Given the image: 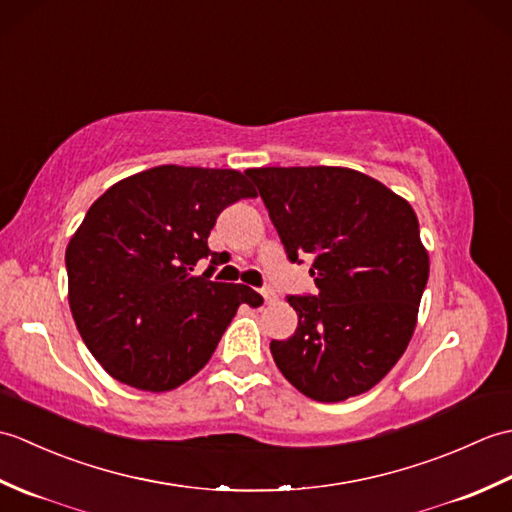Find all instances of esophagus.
I'll use <instances>...</instances> for the list:
<instances>
[{"label":"esophagus","mask_w":512,"mask_h":512,"mask_svg":"<svg viewBox=\"0 0 512 512\" xmlns=\"http://www.w3.org/2000/svg\"><path fill=\"white\" fill-rule=\"evenodd\" d=\"M259 295L264 297V301H266V303L275 301V292H273V288H262V290H259Z\"/></svg>","instance_id":"obj_1"}]
</instances>
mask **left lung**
<instances>
[{"instance_id":"obj_1","label":"left lung","mask_w":512,"mask_h":512,"mask_svg":"<svg viewBox=\"0 0 512 512\" xmlns=\"http://www.w3.org/2000/svg\"><path fill=\"white\" fill-rule=\"evenodd\" d=\"M292 264L317 295H290L297 332L270 341L301 394L339 402L372 389L407 350L429 279L418 217L385 184L345 167L248 169Z\"/></svg>"}]
</instances>
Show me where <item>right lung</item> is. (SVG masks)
Here are the masks:
<instances>
[{
	"label": "right lung",
	"mask_w": 512,
	"mask_h": 512,
	"mask_svg": "<svg viewBox=\"0 0 512 512\" xmlns=\"http://www.w3.org/2000/svg\"><path fill=\"white\" fill-rule=\"evenodd\" d=\"M255 195L233 169L162 165L90 206L65 250L68 299L107 374L143 391L176 389L209 363L242 303L262 306L253 288L211 281L220 253L206 244L217 215Z\"/></svg>",
	"instance_id": "1"
}]
</instances>
